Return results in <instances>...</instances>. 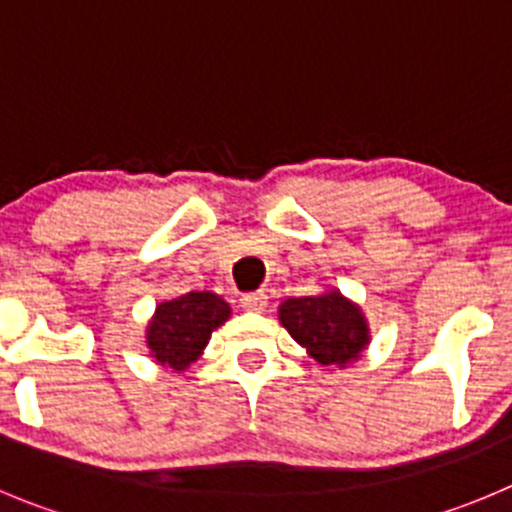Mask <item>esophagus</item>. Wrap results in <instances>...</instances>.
Returning a JSON list of instances; mask_svg holds the SVG:
<instances>
[{
  "mask_svg": "<svg viewBox=\"0 0 512 512\" xmlns=\"http://www.w3.org/2000/svg\"><path fill=\"white\" fill-rule=\"evenodd\" d=\"M241 306L246 311H264L269 306V296L264 291H253V294L241 296Z\"/></svg>",
  "mask_w": 512,
  "mask_h": 512,
  "instance_id": "34e87169",
  "label": "esophagus"
}]
</instances>
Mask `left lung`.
<instances>
[{
	"label": "left lung",
	"instance_id": "left-lung-1",
	"mask_svg": "<svg viewBox=\"0 0 512 512\" xmlns=\"http://www.w3.org/2000/svg\"><path fill=\"white\" fill-rule=\"evenodd\" d=\"M279 321L291 339L326 369L349 367L372 342L362 306L334 286L314 296L286 299L279 306Z\"/></svg>",
	"mask_w": 512,
	"mask_h": 512
}]
</instances>
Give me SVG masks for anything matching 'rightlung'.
<instances>
[{
	"label": "right lung",
	"instance_id": "right-lung-1",
	"mask_svg": "<svg viewBox=\"0 0 512 512\" xmlns=\"http://www.w3.org/2000/svg\"><path fill=\"white\" fill-rule=\"evenodd\" d=\"M231 319V304L213 291H188L160 301L145 326V347L150 359L163 369L186 372L198 362L208 339Z\"/></svg>",
	"mask_w": 512,
	"mask_h": 512
}]
</instances>
